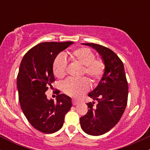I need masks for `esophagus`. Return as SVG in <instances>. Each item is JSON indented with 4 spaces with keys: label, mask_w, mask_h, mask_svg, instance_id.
<instances>
[{
    "label": "esophagus",
    "mask_w": 150,
    "mask_h": 150,
    "mask_svg": "<svg viewBox=\"0 0 150 150\" xmlns=\"http://www.w3.org/2000/svg\"><path fill=\"white\" fill-rule=\"evenodd\" d=\"M72 103H73V104L74 105V106H75V105H77V104H78L79 101L75 100V99H72Z\"/></svg>",
    "instance_id": "obj_1"
}]
</instances>
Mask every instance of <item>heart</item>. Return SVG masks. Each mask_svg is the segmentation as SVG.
I'll list each match as a JSON object with an SVG mask.
<instances>
[{"label":"heart","instance_id":"obj_1","mask_svg":"<svg viewBox=\"0 0 150 150\" xmlns=\"http://www.w3.org/2000/svg\"><path fill=\"white\" fill-rule=\"evenodd\" d=\"M68 58L75 64L82 65L81 76L85 75L92 84H97L104 77L106 64L101 58H96L95 54L89 49L80 47L71 51ZM67 63L61 56H56L53 63V73L58 79L66 75ZM63 91L65 94L74 97H80L89 90L90 83L86 77L79 80L68 79L63 84Z\"/></svg>","mask_w":150,"mask_h":150}]
</instances>
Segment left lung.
<instances>
[{
	"mask_svg": "<svg viewBox=\"0 0 150 150\" xmlns=\"http://www.w3.org/2000/svg\"><path fill=\"white\" fill-rule=\"evenodd\" d=\"M95 49L106 64V70L99 85L88 94L94 102L87 104L89 109L80 118L81 128L91 135L109 131L119 121L128 102V85L123 63L112 50L94 43L84 44Z\"/></svg>",
	"mask_w": 150,
	"mask_h": 150,
	"instance_id": "obj_1",
	"label": "left lung"
}]
</instances>
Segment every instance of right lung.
Masks as SVG:
<instances>
[{
    "label": "right lung",
    "instance_id": "obj_1",
    "mask_svg": "<svg viewBox=\"0 0 150 150\" xmlns=\"http://www.w3.org/2000/svg\"><path fill=\"white\" fill-rule=\"evenodd\" d=\"M73 42H43L29 50L22 58L17 78L19 101L30 124L44 133H53L63 126L72 106L70 97L55 90L56 101L45 92L55 81L53 63L61 51Z\"/></svg>",
    "mask_w": 150,
    "mask_h": 150
}]
</instances>
